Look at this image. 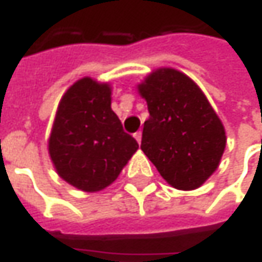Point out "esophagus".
<instances>
[{
  "label": "esophagus",
  "instance_id": "34e87169",
  "mask_svg": "<svg viewBox=\"0 0 262 262\" xmlns=\"http://www.w3.org/2000/svg\"><path fill=\"white\" fill-rule=\"evenodd\" d=\"M141 137H143V133H141V131H137L136 134H134V138L138 141V144H141Z\"/></svg>",
  "mask_w": 262,
  "mask_h": 262
}]
</instances>
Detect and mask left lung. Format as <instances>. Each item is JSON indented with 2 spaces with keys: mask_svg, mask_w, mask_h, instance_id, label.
<instances>
[{
  "mask_svg": "<svg viewBox=\"0 0 262 262\" xmlns=\"http://www.w3.org/2000/svg\"><path fill=\"white\" fill-rule=\"evenodd\" d=\"M146 99L141 150L169 185L192 191L214 173L226 131L194 80L175 68H157L138 86Z\"/></svg>",
  "mask_w": 262,
  "mask_h": 262,
  "instance_id": "1",
  "label": "left lung"
}]
</instances>
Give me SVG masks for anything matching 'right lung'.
<instances>
[{"instance_id":"right-lung-1","label":"right lung","mask_w":262,"mask_h":262,"mask_svg":"<svg viewBox=\"0 0 262 262\" xmlns=\"http://www.w3.org/2000/svg\"><path fill=\"white\" fill-rule=\"evenodd\" d=\"M112 89L83 77L67 90L48 141L56 173L86 192L109 186L138 148L111 107Z\"/></svg>"}]
</instances>
